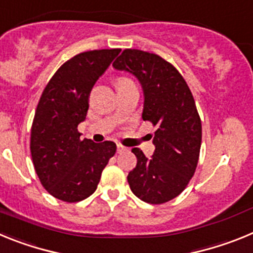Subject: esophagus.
Listing matches in <instances>:
<instances>
[{"label":"esophagus","instance_id":"obj_1","mask_svg":"<svg viewBox=\"0 0 253 253\" xmlns=\"http://www.w3.org/2000/svg\"><path fill=\"white\" fill-rule=\"evenodd\" d=\"M118 153H122V152H124V151H126V148H125V147H123L122 144H118Z\"/></svg>","mask_w":253,"mask_h":253}]
</instances>
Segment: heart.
<instances>
[{
    "label": "heart",
    "mask_w": 253,
    "mask_h": 253,
    "mask_svg": "<svg viewBox=\"0 0 253 253\" xmlns=\"http://www.w3.org/2000/svg\"><path fill=\"white\" fill-rule=\"evenodd\" d=\"M124 81H129V80H126V78H119V81H118V84H120V82H124Z\"/></svg>",
    "instance_id": "b5f03b06"
}]
</instances>
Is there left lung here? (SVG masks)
<instances>
[{
	"label": "left lung",
	"mask_w": 253,
	"mask_h": 253,
	"mask_svg": "<svg viewBox=\"0 0 253 253\" xmlns=\"http://www.w3.org/2000/svg\"><path fill=\"white\" fill-rule=\"evenodd\" d=\"M137 77L144 95L142 118L153 124L151 158L131 152L137 166L128 175L130 190L149 204H163L180 195L195 173L202 146V120L186 81L160 55L125 49L113 63Z\"/></svg>",
	"instance_id": "obj_1"
}]
</instances>
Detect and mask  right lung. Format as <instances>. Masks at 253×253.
Returning <instances> with one entry per match:
<instances>
[{
	"label": "right lung",
	"instance_id": "1",
	"mask_svg": "<svg viewBox=\"0 0 253 253\" xmlns=\"http://www.w3.org/2000/svg\"><path fill=\"white\" fill-rule=\"evenodd\" d=\"M120 49L80 53L60 66L44 88L31 126L30 152L40 182L62 202H81L95 193L102 169L116 152L110 140L80 139L88 96Z\"/></svg>",
	"mask_w": 253,
	"mask_h": 253
}]
</instances>
